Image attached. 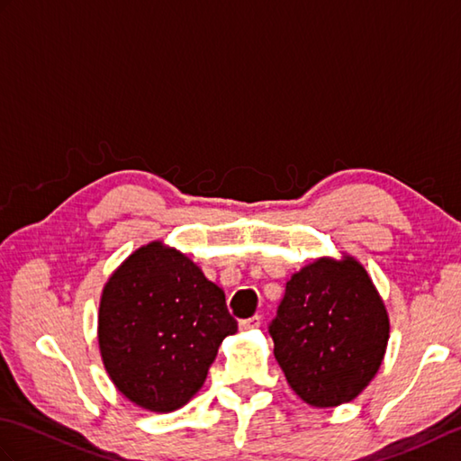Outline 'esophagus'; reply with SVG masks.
Here are the masks:
<instances>
[{
	"label": "esophagus",
	"mask_w": 461,
	"mask_h": 461,
	"mask_svg": "<svg viewBox=\"0 0 461 461\" xmlns=\"http://www.w3.org/2000/svg\"><path fill=\"white\" fill-rule=\"evenodd\" d=\"M261 325V315H253L249 319L240 321V329L241 330H249V329H258Z\"/></svg>",
	"instance_id": "34e87169"
}]
</instances>
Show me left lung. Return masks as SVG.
I'll return each mask as SVG.
<instances>
[{
    "instance_id": "obj_1",
    "label": "left lung",
    "mask_w": 461,
    "mask_h": 461,
    "mask_svg": "<svg viewBox=\"0 0 461 461\" xmlns=\"http://www.w3.org/2000/svg\"><path fill=\"white\" fill-rule=\"evenodd\" d=\"M388 332L384 301L350 256L319 258L293 273L269 325L289 386L317 408L350 402L370 384Z\"/></svg>"
}]
</instances>
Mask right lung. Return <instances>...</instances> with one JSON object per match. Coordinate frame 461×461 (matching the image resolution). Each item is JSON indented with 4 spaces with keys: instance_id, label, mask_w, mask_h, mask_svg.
I'll use <instances>...</instances> for the list:
<instances>
[{
    "instance_id": "obj_1",
    "label": "right lung",
    "mask_w": 461,
    "mask_h": 461,
    "mask_svg": "<svg viewBox=\"0 0 461 461\" xmlns=\"http://www.w3.org/2000/svg\"><path fill=\"white\" fill-rule=\"evenodd\" d=\"M236 332L223 291L160 241L126 258L103 289V365L119 393L150 412L188 404L221 340Z\"/></svg>"
}]
</instances>
